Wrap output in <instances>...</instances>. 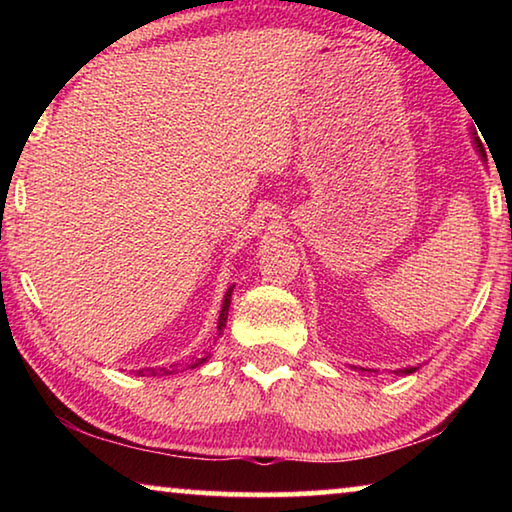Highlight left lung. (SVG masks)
I'll return each mask as SVG.
<instances>
[{"mask_svg": "<svg viewBox=\"0 0 512 512\" xmlns=\"http://www.w3.org/2000/svg\"><path fill=\"white\" fill-rule=\"evenodd\" d=\"M474 144H476V149H479L481 158H485V151H483V146L479 142V137H474ZM359 370H366V368H359ZM397 372H400V375H411V372H415V368H404V370H397Z\"/></svg>", "mask_w": 512, "mask_h": 512, "instance_id": "1", "label": "left lung"}]
</instances>
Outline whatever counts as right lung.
I'll return each instance as SVG.
<instances>
[{"label": "right lung", "mask_w": 512, "mask_h": 512, "mask_svg": "<svg viewBox=\"0 0 512 512\" xmlns=\"http://www.w3.org/2000/svg\"><path fill=\"white\" fill-rule=\"evenodd\" d=\"M232 289H235V284H232V287H230L228 291H225V298H223V305H221V314H219V325H216V329H219V334L225 329V323H228V309H230ZM205 359H207V357H205ZM205 359L194 361L192 368L201 366V363H203ZM187 368H189V366H187ZM173 372H178V363H176V366H169V368H142V370H137V375H140V377H149V375H151V377H162V375H173Z\"/></svg>", "instance_id": "right-lung-1"}]
</instances>
